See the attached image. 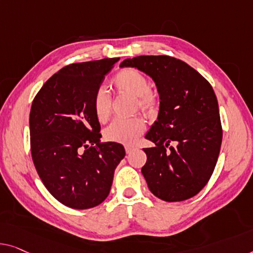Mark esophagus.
Masks as SVG:
<instances>
[{
    "mask_svg": "<svg viewBox=\"0 0 253 253\" xmlns=\"http://www.w3.org/2000/svg\"><path fill=\"white\" fill-rule=\"evenodd\" d=\"M125 150H126V153H131L133 151L136 150V146L134 145H126L125 146Z\"/></svg>",
    "mask_w": 253,
    "mask_h": 253,
    "instance_id": "obj_1",
    "label": "esophagus"
}]
</instances>
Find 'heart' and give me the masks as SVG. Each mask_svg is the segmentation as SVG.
I'll return each instance as SVG.
<instances>
[{"label":"heart","mask_w":253,"mask_h":253,"mask_svg":"<svg viewBox=\"0 0 253 253\" xmlns=\"http://www.w3.org/2000/svg\"><path fill=\"white\" fill-rule=\"evenodd\" d=\"M112 84L119 93L134 97L139 110L152 115L157 109L158 97L150 87L149 79L135 69H124L112 79ZM93 109L96 119L101 124L108 122L111 115V99L107 90L99 88L94 94ZM145 129L142 118L135 117L126 120H116L104 131V137L109 142L120 144H133Z\"/></svg>","instance_id":"obj_1"}]
</instances>
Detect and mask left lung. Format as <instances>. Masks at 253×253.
<instances>
[{
	"instance_id": "1",
	"label": "left lung",
	"mask_w": 253,
	"mask_h": 253,
	"mask_svg": "<svg viewBox=\"0 0 253 253\" xmlns=\"http://www.w3.org/2000/svg\"><path fill=\"white\" fill-rule=\"evenodd\" d=\"M120 67H134L156 83L159 115L145 138L142 174L149 190L164 201H184L208 183L219 156L223 129L219 108L207 79L182 60L139 55Z\"/></svg>"
}]
</instances>
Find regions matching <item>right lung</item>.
Returning <instances> with one entry per match:
<instances>
[{
  "mask_svg": "<svg viewBox=\"0 0 253 253\" xmlns=\"http://www.w3.org/2000/svg\"><path fill=\"white\" fill-rule=\"evenodd\" d=\"M119 58L73 63L42 86L29 115L30 151L45 187L69 208L89 209L110 193L125 157L116 142L101 143L94 94Z\"/></svg>",
  "mask_w": 253,
  "mask_h": 253,
  "instance_id": "obj_1",
  "label": "right lung"
}]
</instances>
